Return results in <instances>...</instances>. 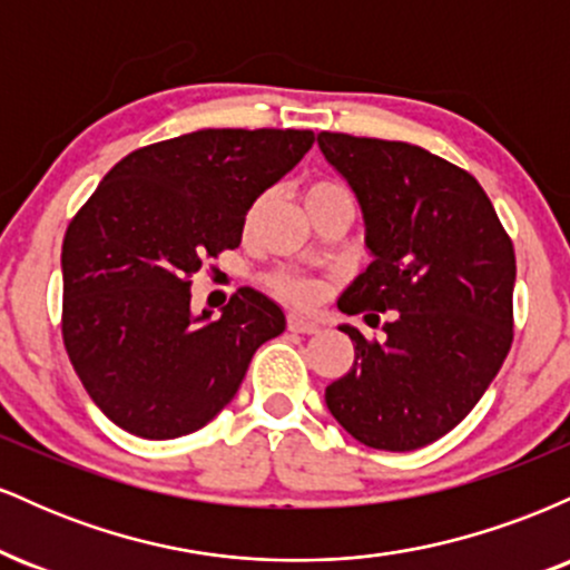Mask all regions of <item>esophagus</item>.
Here are the masks:
<instances>
[{
    "mask_svg": "<svg viewBox=\"0 0 570 570\" xmlns=\"http://www.w3.org/2000/svg\"><path fill=\"white\" fill-rule=\"evenodd\" d=\"M286 330L294 332V335H313V332H318V324L316 322H307L303 316H292L286 318Z\"/></svg>",
    "mask_w": 570,
    "mask_h": 570,
    "instance_id": "34e87169",
    "label": "esophagus"
}]
</instances>
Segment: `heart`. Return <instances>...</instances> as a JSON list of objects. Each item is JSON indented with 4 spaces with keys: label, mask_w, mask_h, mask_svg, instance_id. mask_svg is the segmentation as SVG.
Listing matches in <instances>:
<instances>
[{
    "label": "heart",
    "mask_w": 570,
    "mask_h": 570,
    "mask_svg": "<svg viewBox=\"0 0 570 570\" xmlns=\"http://www.w3.org/2000/svg\"><path fill=\"white\" fill-rule=\"evenodd\" d=\"M335 195H348V189L343 185H337V181H326V179H318V181H311V185L305 187L303 198H305V206H313V203L318 200H326V198H335ZM265 203V195L263 198L254 200V206L248 208L246 214V222L252 225L254 219H257L259 208H263ZM265 284L267 289L276 294L278 299H284V303H289L294 307H311L313 303L318 299V284L313 278H305V276H297V273H289V271H273L265 276Z\"/></svg>",
    "instance_id": "1"
}]
</instances>
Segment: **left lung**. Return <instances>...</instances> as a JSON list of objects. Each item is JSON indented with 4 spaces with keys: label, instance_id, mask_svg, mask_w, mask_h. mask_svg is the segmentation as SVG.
Listing matches in <instances>:
<instances>
[{
    "label": "left lung",
    "instance_id": "obj_1",
    "mask_svg": "<svg viewBox=\"0 0 570 570\" xmlns=\"http://www.w3.org/2000/svg\"><path fill=\"white\" fill-rule=\"evenodd\" d=\"M348 179L375 254L340 299L381 322L383 340L340 326L353 367L326 385V407L353 440L407 453L453 431L499 375L514 340V246L480 181L404 141L318 134Z\"/></svg>",
    "mask_w": 570,
    "mask_h": 570
}]
</instances>
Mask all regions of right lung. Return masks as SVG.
I'll list each match as a JSON object with an SVG mask.
<instances>
[{
    "mask_svg": "<svg viewBox=\"0 0 570 570\" xmlns=\"http://www.w3.org/2000/svg\"><path fill=\"white\" fill-rule=\"evenodd\" d=\"M313 130L208 128L134 149L63 235L61 335L98 410L144 440L206 426L254 351L284 332L265 294L238 289L219 318L189 311L193 276L238 248L246 212L292 171Z\"/></svg>",
    "mask_w": 570,
    "mask_h": 570,
    "instance_id": "right-lung-1",
    "label": "right lung"
}]
</instances>
